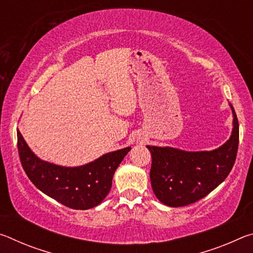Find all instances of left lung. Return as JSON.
I'll list each match as a JSON object with an SVG mask.
<instances>
[{
	"label": "left lung",
	"instance_id": "1",
	"mask_svg": "<svg viewBox=\"0 0 253 253\" xmlns=\"http://www.w3.org/2000/svg\"><path fill=\"white\" fill-rule=\"evenodd\" d=\"M233 129L225 144L211 152H185L172 147L147 146L152 155V187L168 207L190 205L207 196L228 177L237 158L239 122L232 105Z\"/></svg>",
	"mask_w": 253,
	"mask_h": 253
}]
</instances>
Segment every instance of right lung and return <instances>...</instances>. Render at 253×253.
Listing matches in <instances>:
<instances>
[{"label":"right lung","mask_w":253,"mask_h":253,"mask_svg":"<svg viewBox=\"0 0 253 253\" xmlns=\"http://www.w3.org/2000/svg\"><path fill=\"white\" fill-rule=\"evenodd\" d=\"M18 151L25 174L41 192L70 209L88 210L109 193L115 170L130 147L105 154L79 168H62L38 158L18 129Z\"/></svg>","instance_id":"obj_1"}]
</instances>
